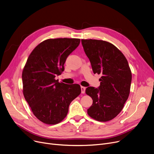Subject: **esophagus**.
I'll use <instances>...</instances> for the list:
<instances>
[{"mask_svg":"<svg viewBox=\"0 0 154 154\" xmlns=\"http://www.w3.org/2000/svg\"><path fill=\"white\" fill-rule=\"evenodd\" d=\"M85 91V87H84L83 86H81V92H82V94H84Z\"/></svg>","mask_w":154,"mask_h":154,"instance_id":"1","label":"esophagus"}]
</instances>
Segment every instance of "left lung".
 I'll list each match as a JSON object with an SVG mask.
<instances>
[{
    "mask_svg": "<svg viewBox=\"0 0 154 154\" xmlns=\"http://www.w3.org/2000/svg\"><path fill=\"white\" fill-rule=\"evenodd\" d=\"M81 42L94 73L102 75L98 88L88 87L85 90L93 100L87 114L96 120L107 122L119 114L128 97L131 70L125 57L115 45L100 40Z\"/></svg>",
    "mask_w": 154,
    "mask_h": 154,
    "instance_id": "left-lung-1",
    "label": "left lung"
}]
</instances>
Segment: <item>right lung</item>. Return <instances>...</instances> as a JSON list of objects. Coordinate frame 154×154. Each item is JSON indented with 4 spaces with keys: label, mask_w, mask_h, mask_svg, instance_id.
<instances>
[{
    "label": "right lung",
    "mask_w": 154,
    "mask_h": 154,
    "mask_svg": "<svg viewBox=\"0 0 154 154\" xmlns=\"http://www.w3.org/2000/svg\"><path fill=\"white\" fill-rule=\"evenodd\" d=\"M79 38H51L32 51L22 72L23 94L34 115L54 125L67 115L71 102L81 92L79 84L59 82L67 57L79 46Z\"/></svg>",
    "instance_id": "1"
}]
</instances>
